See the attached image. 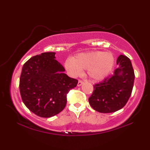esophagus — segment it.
<instances>
[{
    "label": "esophagus",
    "instance_id": "esophagus-1",
    "mask_svg": "<svg viewBox=\"0 0 150 150\" xmlns=\"http://www.w3.org/2000/svg\"><path fill=\"white\" fill-rule=\"evenodd\" d=\"M83 84V81H81V80H79L78 83H77V86H79H79L82 85Z\"/></svg>",
    "mask_w": 150,
    "mask_h": 150
}]
</instances>
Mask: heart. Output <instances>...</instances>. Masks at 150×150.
<instances>
[{
    "mask_svg": "<svg viewBox=\"0 0 150 150\" xmlns=\"http://www.w3.org/2000/svg\"><path fill=\"white\" fill-rule=\"evenodd\" d=\"M114 63L115 57L111 53L96 51L79 54L72 59H67L65 67L73 77L79 75L85 69L91 79L99 81L110 73Z\"/></svg>",
    "mask_w": 150,
    "mask_h": 150,
    "instance_id": "heart-1",
    "label": "heart"
}]
</instances>
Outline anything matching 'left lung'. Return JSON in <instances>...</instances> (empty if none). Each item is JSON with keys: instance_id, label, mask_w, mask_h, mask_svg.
Instances as JSON below:
<instances>
[{"instance_id": "obj_1", "label": "left lung", "mask_w": 150, "mask_h": 150, "mask_svg": "<svg viewBox=\"0 0 150 150\" xmlns=\"http://www.w3.org/2000/svg\"><path fill=\"white\" fill-rule=\"evenodd\" d=\"M116 63L118 67L114 74L95 84L88 98L91 107L101 113L114 112L122 108L132 91L135 75L130 59L120 55Z\"/></svg>"}]
</instances>
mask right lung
Returning a JSON list of instances; mask_svg holds the SVG:
<instances>
[{
	"label": "right lung",
	"instance_id": "1",
	"mask_svg": "<svg viewBox=\"0 0 150 150\" xmlns=\"http://www.w3.org/2000/svg\"><path fill=\"white\" fill-rule=\"evenodd\" d=\"M55 52H45L24 63L20 78L22 100L37 116L50 118L59 114L67 104V95L78 81L63 73Z\"/></svg>",
	"mask_w": 150,
	"mask_h": 150
}]
</instances>
